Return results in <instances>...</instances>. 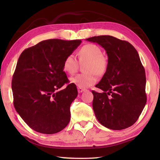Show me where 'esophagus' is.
Returning a JSON list of instances; mask_svg holds the SVG:
<instances>
[{"mask_svg": "<svg viewBox=\"0 0 160 160\" xmlns=\"http://www.w3.org/2000/svg\"><path fill=\"white\" fill-rule=\"evenodd\" d=\"M85 90V89L81 88H80V87H78V92H79V93H82V92H84Z\"/></svg>", "mask_w": 160, "mask_h": 160, "instance_id": "34e87169", "label": "esophagus"}]
</instances>
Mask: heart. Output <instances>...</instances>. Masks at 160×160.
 I'll return each instance as SVG.
<instances>
[{
    "instance_id": "1",
    "label": "heart",
    "mask_w": 160,
    "mask_h": 160,
    "mask_svg": "<svg viewBox=\"0 0 160 160\" xmlns=\"http://www.w3.org/2000/svg\"><path fill=\"white\" fill-rule=\"evenodd\" d=\"M80 63L87 62L85 66V73H81L70 78V82L81 88H87L97 82V75L106 72L108 61L102 55L101 48L96 44H88L80 48L78 53ZM63 70L68 74L72 75L78 69V61L73 55H69L65 58Z\"/></svg>"
}]
</instances>
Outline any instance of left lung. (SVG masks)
<instances>
[{
  "label": "left lung",
  "instance_id": "8db88e82",
  "mask_svg": "<svg viewBox=\"0 0 160 160\" xmlns=\"http://www.w3.org/2000/svg\"><path fill=\"white\" fill-rule=\"evenodd\" d=\"M86 40L99 44L108 56L107 71L95 86L103 92L92 91L94 114L106 128H128L136 122L147 102L145 72L138 53L129 42L109 35Z\"/></svg>",
  "mask_w": 160,
  "mask_h": 160
}]
</instances>
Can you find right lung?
Segmentation results:
<instances>
[{"mask_svg":"<svg viewBox=\"0 0 160 160\" xmlns=\"http://www.w3.org/2000/svg\"><path fill=\"white\" fill-rule=\"evenodd\" d=\"M82 41L44 40L24 50L12 80L13 104L23 121L35 131L53 134L66 127L70 107L78 96L75 84L68 82L63 61Z\"/></svg>","mask_w":160,"mask_h":160,"instance_id":"add662e5","label":"right lung"}]
</instances>
